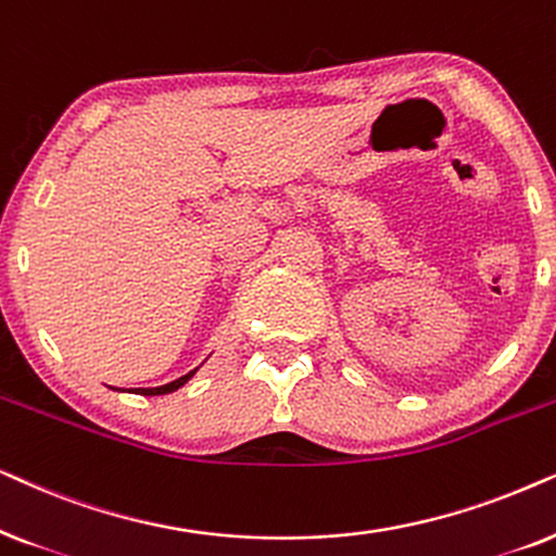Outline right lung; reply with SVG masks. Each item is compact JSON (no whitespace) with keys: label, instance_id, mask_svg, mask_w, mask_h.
Segmentation results:
<instances>
[{"label":"right lung","instance_id":"obj_1","mask_svg":"<svg viewBox=\"0 0 556 556\" xmlns=\"http://www.w3.org/2000/svg\"><path fill=\"white\" fill-rule=\"evenodd\" d=\"M201 368V366H198ZM198 368H192V371H188L185 376H180V379H175V381H169V383H162V387H154V389H135L137 394H144V396H162V394H173V391H177L180 387H185V383H188L192 376L198 374Z\"/></svg>","mask_w":556,"mask_h":556}]
</instances>
